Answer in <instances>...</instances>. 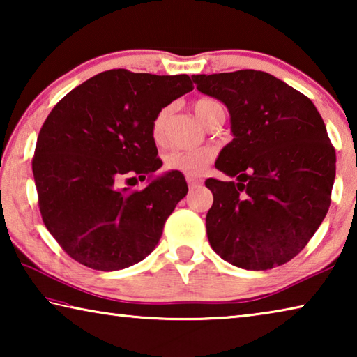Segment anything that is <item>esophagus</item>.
Segmentation results:
<instances>
[{
  "label": "esophagus",
  "mask_w": 357,
  "mask_h": 357,
  "mask_svg": "<svg viewBox=\"0 0 357 357\" xmlns=\"http://www.w3.org/2000/svg\"><path fill=\"white\" fill-rule=\"evenodd\" d=\"M203 181L193 176H187V184H189V189H197V187L202 185Z\"/></svg>",
  "instance_id": "34e87169"
}]
</instances>
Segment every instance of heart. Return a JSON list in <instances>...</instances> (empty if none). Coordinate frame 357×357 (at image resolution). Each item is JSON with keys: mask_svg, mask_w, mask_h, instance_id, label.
Instances as JSON below:
<instances>
[{"mask_svg": "<svg viewBox=\"0 0 357 357\" xmlns=\"http://www.w3.org/2000/svg\"><path fill=\"white\" fill-rule=\"evenodd\" d=\"M222 105L214 99H198L193 102V112L197 118L206 126L208 121L213 116L217 108ZM170 107L160 108L155 116L151 121V137L155 143H162L165 138V129L168 118H170ZM213 160V151L209 149H197V151H174L168 154L165 159V168L170 172L183 173L184 176H200L209 167Z\"/></svg>", "mask_w": 357, "mask_h": 357, "instance_id": "1", "label": "heart"}]
</instances>
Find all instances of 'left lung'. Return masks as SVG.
<instances>
[{
  "mask_svg": "<svg viewBox=\"0 0 357 357\" xmlns=\"http://www.w3.org/2000/svg\"><path fill=\"white\" fill-rule=\"evenodd\" d=\"M197 89L222 100L233 142L206 179L214 202L209 244L238 268L264 271L293 259L321 225L335 178V149L312 100L268 72L193 75Z\"/></svg>",
  "mask_w": 357,
  "mask_h": 357,
  "instance_id": "1",
  "label": "left lung"
}]
</instances>
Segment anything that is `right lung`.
<instances>
[{
    "mask_svg": "<svg viewBox=\"0 0 357 357\" xmlns=\"http://www.w3.org/2000/svg\"><path fill=\"white\" fill-rule=\"evenodd\" d=\"M193 89L189 75L113 69L89 78L53 107L33 157L39 211L45 227L75 261L118 271L146 258L168 215L187 195L178 172L143 190L123 179L159 170L151 121Z\"/></svg>",
    "mask_w": 357,
    "mask_h": 357,
    "instance_id": "add662e5",
    "label": "right lung"
}]
</instances>
